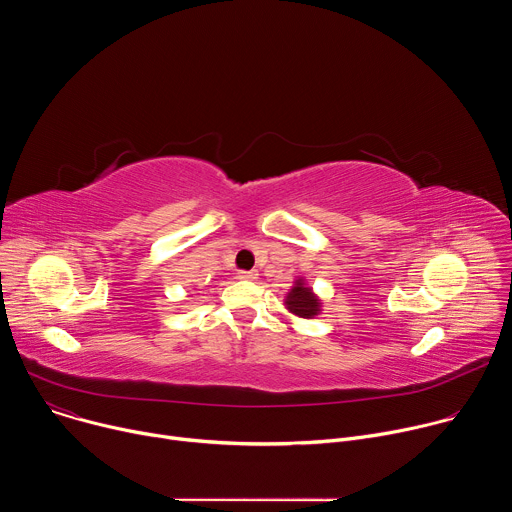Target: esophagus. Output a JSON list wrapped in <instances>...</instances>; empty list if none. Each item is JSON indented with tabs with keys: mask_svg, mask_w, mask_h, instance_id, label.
Returning a JSON list of instances; mask_svg holds the SVG:
<instances>
[{
	"mask_svg": "<svg viewBox=\"0 0 512 512\" xmlns=\"http://www.w3.org/2000/svg\"><path fill=\"white\" fill-rule=\"evenodd\" d=\"M237 277H239V279H245V281H255V279H257V273H255V271H239Z\"/></svg>",
	"mask_w": 512,
	"mask_h": 512,
	"instance_id": "obj_1",
	"label": "esophagus"
}]
</instances>
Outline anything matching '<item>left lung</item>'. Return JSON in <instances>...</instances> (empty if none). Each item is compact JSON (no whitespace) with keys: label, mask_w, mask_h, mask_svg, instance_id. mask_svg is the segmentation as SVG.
Listing matches in <instances>:
<instances>
[{"label":"left lung","mask_w":512,"mask_h":512,"mask_svg":"<svg viewBox=\"0 0 512 512\" xmlns=\"http://www.w3.org/2000/svg\"><path fill=\"white\" fill-rule=\"evenodd\" d=\"M285 306L291 314H296L300 318H314L320 314V300L316 298L312 287L304 283V279H298L296 285L291 287L285 298Z\"/></svg>","instance_id":"left-lung-1"}]
</instances>
